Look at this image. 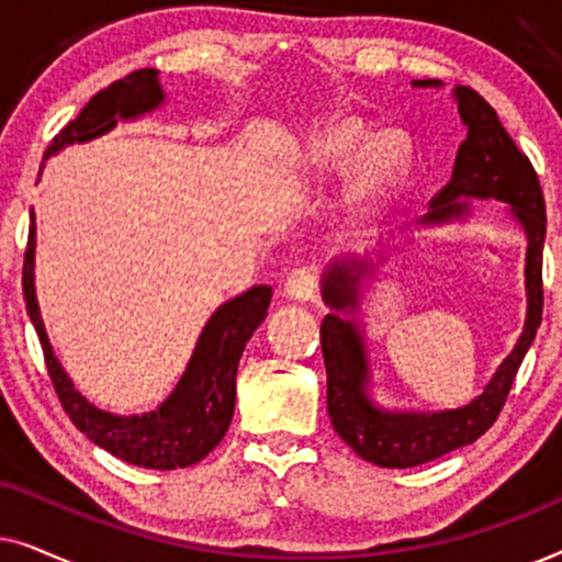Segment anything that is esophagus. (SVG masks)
I'll return each instance as SVG.
<instances>
[{
	"mask_svg": "<svg viewBox=\"0 0 562 562\" xmlns=\"http://www.w3.org/2000/svg\"><path fill=\"white\" fill-rule=\"evenodd\" d=\"M286 296L294 302H312L314 291H317V276L310 268H299L286 279Z\"/></svg>",
	"mask_w": 562,
	"mask_h": 562,
	"instance_id": "esophagus-1",
	"label": "esophagus"
}]
</instances>
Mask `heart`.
<instances>
[{
    "label": "heart",
    "instance_id": "obj_1",
    "mask_svg": "<svg viewBox=\"0 0 562 562\" xmlns=\"http://www.w3.org/2000/svg\"><path fill=\"white\" fill-rule=\"evenodd\" d=\"M409 140L398 130L371 133L358 120H333L306 145V171L317 181L348 179L345 217L368 225L402 189L409 173Z\"/></svg>",
    "mask_w": 562,
    "mask_h": 562
}]
</instances>
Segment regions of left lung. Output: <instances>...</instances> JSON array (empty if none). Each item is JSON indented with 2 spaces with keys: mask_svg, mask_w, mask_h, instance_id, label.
Here are the masks:
<instances>
[{
  "mask_svg": "<svg viewBox=\"0 0 562 562\" xmlns=\"http://www.w3.org/2000/svg\"><path fill=\"white\" fill-rule=\"evenodd\" d=\"M417 89H440L435 79L412 81ZM458 114L468 130L460 143L452 179L432 199L419 227H442L473 217V202H502L506 214L527 237L525 289L527 317L514 350L491 375L481 396L458 409L414 412L391 409L375 402L366 329L360 327V302L366 281L389 258V248L366 256L337 258L322 273V356L327 368V414L335 432L368 463L381 468H414L479 440L494 425L509 389L542 322V245L544 199L529 158L506 133L486 99L468 87L452 89Z\"/></svg>",
  "mask_w": 562,
  "mask_h": 562,
  "instance_id": "1",
  "label": "left lung"
}]
</instances>
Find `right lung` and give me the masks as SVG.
Here are the masks:
<instances>
[{"label":"right lung","mask_w":562,"mask_h":562,"mask_svg":"<svg viewBox=\"0 0 562 562\" xmlns=\"http://www.w3.org/2000/svg\"><path fill=\"white\" fill-rule=\"evenodd\" d=\"M164 104L166 94L156 68L133 71L91 97L79 117L68 122L53 137L43 160L56 156L68 145L97 140L117 127V122L140 120ZM30 220L33 225H30L25 268H22V291H25L30 322L41 337L53 389L74 425L114 458L140 468H153V471L189 468L210 456L233 422L237 363H240L252 333L266 319L273 289L252 286L212 312V317L199 333L194 352H191L179 383L156 409L127 414V417L112 414L99 409L74 386L71 375L64 371L53 352L35 294V212H30Z\"/></svg>","instance_id":"add662e5"}]
</instances>
